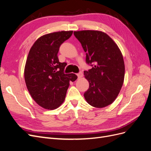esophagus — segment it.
<instances>
[{
    "mask_svg": "<svg viewBox=\"0 0 151 151\" xmlns=\"http://www.w3.org/2000/svg\"><path fill=\"white\" fill-rule=\"evenodd\" d=\"M77 77H78V78H81V77L83 76V72H79V73H77Z\"/></svg>",
    "mask_w": 151,
    "mask_h": 151,
    "instance_id": "obj_1",
    "label": "esophagus"
}]
</instances>
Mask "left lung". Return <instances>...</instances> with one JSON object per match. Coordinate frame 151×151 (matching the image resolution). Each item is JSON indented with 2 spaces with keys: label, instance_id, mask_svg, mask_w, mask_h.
Instances as JSON below:
<instances>
[{
  "label": "left lung",
  "instance_id": "obj_1",
  "mask_svg": "<svg viewBox=\"0 0 151 151\" xmlns=\"http://www.w3.org/2000/svg\"><path fill=\"white\" fill-rule=\"evenodd\" d=\"M86 53V62L92 68L84 72L89 87L84 94L90 105L103 108L111 104L119 94L125 76L122 52L109 36L99 31H74Z\"/></svg>",
  "mask_w": 151,
  "mask_h": 151
}]
</instances>
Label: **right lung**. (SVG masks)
Wrapping results in <instances>:
<instances>
[{"label":"right lung","instance_id":"right-lung-1","mask_svg":"<svg viewBox=\"0 0 151 151\" xmlns=\"http://www.w3.org/2000/svg\"><path fill=\"white\" fill-rule=\"evenodd\" d=\"M72 31H58L41 36L31 48L24 68V79L35 101L45 109H54L64 101L70 81L74 74H65L67 63L59 62L60 45L69 38Z\"/></svg>","mask_w":151,"mask_h":151}]
</instances>
